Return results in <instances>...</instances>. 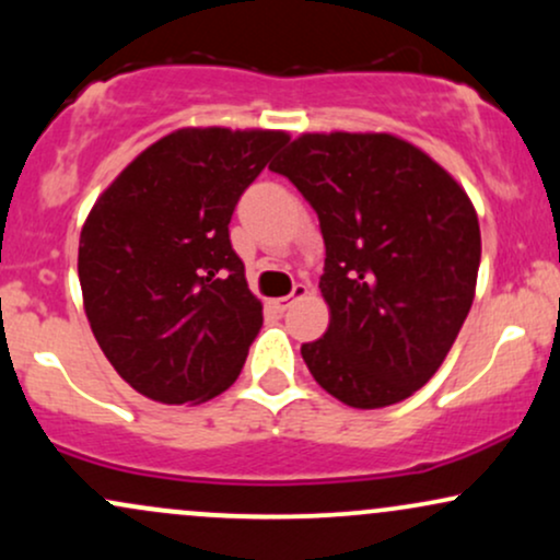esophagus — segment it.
<instances>
[{
  "label": "esophagus",
  "mask_w": 560,
  "mask_h": 560,
  "mask_svg": "<svg viewBox=\"0 0 560 560\" xmlns=\"http://www.w3.org/2000/svg\"><path fill=\"white\" fill-rule=\"evenodd\" d=\"M302 298H307V287H305V284H294L292 294H287V298L273 300V307H276V311H287L289 305H294V302L302 300Z\"/></svg>",
  "instance_id": "obj_1"
}]
</instances>
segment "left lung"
<instances>
[{
	"instance_id": "obj_1",
	"label": "left lung",
	"mask_w": 560,
	"mask_h": 560,
	"mask_svg": "<svg viewBox=\"0 0 560 560\" xmlns=\"http://www.w3.org/2000/svg\"><path fill=\"white\" fill-rule=\"evenodd\" d=\"M318 213L329 329L302 345L350 408H387L436 374L471 311L479 218L464 186L395 133H302L271 165Z\"/></svg>"
}]
</instances>
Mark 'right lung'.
Returning <instances> with one entry per match:
<instances>
[{"mask_svg": "<svg viewBox=\"0 0 560 560\" xmlns=\"http://www.w3.org/2000/svg\"><path fill=\"white\" fill-rule=\"evenodd\" d=\"M287 131L176 128L139 152L89 210L83 311L139 395L199 405L240 376L262 326L229 223Z\"/></svg>", "mask_w": 560, "mask_h": 560, "instance_id": "1", "label": "right lung"}]
</instances>
